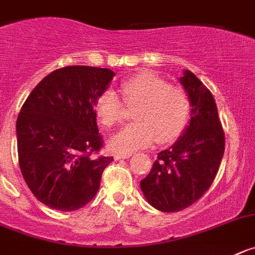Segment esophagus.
Returning <instances> with one entry per match:
<instances>
[{"instance_id": "obj_1", "label": "esophagus", "mask_w": 255, "mask_h": 255, "mask_svg": "<svg viewBox=\"0 0 255 255\" xmlns=\"http://www.w3.org/2000/svg\"><path fill=\"white\" fill-rule=\"evenodd\" d=\"M131 156V154L130 153H126V154H115V160H120V159H128V158H130Z\"/></svg>"}]
</instances>
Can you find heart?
<instances>
[{
    "label": "heart",
    "mask_w": 255,
    "mask_h": 255,
    "mask_svg": "<svg viewBox=\"0 0 255 255\" xmlns=\"http://www.w3.org/2000/svg\"><path fill=\"white\" fill-rule=\"evenodd\" d=\"M126 102L136 105V121L112 135L109 146L118 153H131L145 148L154 140L170 143L181 135L190 116V102L181 88L172 87L160 77L143 72L121 86ZM96 114L105 126L120 123L124 106L116 92L105 91L96 101Z\"/></svg>",
    "instance_id": "obj_1"
}]
</instances>
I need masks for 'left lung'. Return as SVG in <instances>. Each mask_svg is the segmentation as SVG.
Masks as SVG:
<instances>
[{"mask_svg":"<svg viewBox=\"0 0 255 255\" xmlns=\"http://www.w3.org/2000/svg\"><path fill=\"white\" fill-rule=\"evenodd\" d=\"M179 83L191 106L188 125L173 145L158 153L150 173L140 181L146 201L163 212L181 211L204 196L218 173L225 149L211 92L187 69Z\"/></svg>","mask_w":255,"mask_h":255,"instance_id":"left-lung-1","label":"left lung"}]
</instances>
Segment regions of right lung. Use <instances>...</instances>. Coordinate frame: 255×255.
Wrapping results in <instances>:
<instances>
[{"label": "right lung", "instance_id": "right-lung-1", "mask_svg": "<svg viewBox=\"0 0 255 255\" xmlns=\"http://www.w3.org/2000/svg\"><path fill=\"white\" fill-rule=\"evenodd\" d=\"M114 77L110 69L86 65L57 69L21 107L16 121L21 173L35 197L50 209L74 211L88 204L114 160L93 156L102 146L96 101Z\"/></svg>", "mask_w": 255, "mask_h": 255}]
</instances>
